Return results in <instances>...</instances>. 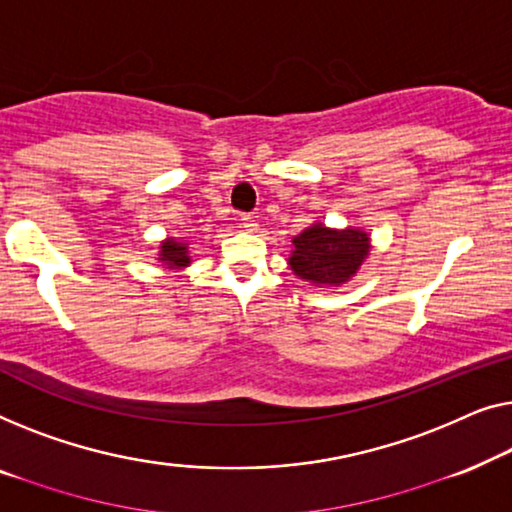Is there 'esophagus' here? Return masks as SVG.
Segmentation results:
<instances>
[{
	"instance_id": "34e87169",
	"label": "esophagus",
	"mask_w": 512,
	"mask_h": 512,
	"mask_svg": "<svg viewBox=\"0 0 512 512\" xmlns=\"http://www.w3.org/2000/svg\"><path fill=\"white\" fill-rule=\"evenodd\" d=\"M241 227L248 229V232H255V229H257V220H255L250 213H243V215H241Z\"/></svg>"
}]
</instances>
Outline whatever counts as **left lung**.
<instances>
[{
	"instance_id": "1",
	"label": "left lung",
	"mask_w": 512,
	"mask_h": 512,
	"mask_svg": "<svg viewBox=\"0 0 512 512\" xmlns=\"http://www.w3.org/2000/svg\"><path fill=\"white\" fill-rule=\"evenodd\" d=\"M292 271L315 285H341L355 276L369 255V236L359 229H327L313 225L294 236Z\"/></svg>"
}]
</instances>
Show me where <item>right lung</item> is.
Segmentation results:
<instances>
[{
	"mask_svg": "<svg viewBox=\"0 0 512 512\" xmlns=\"http://www.w3.org/2000/svg\"><path fill=\"white\" fill-rule=\"evenodd\" d=\"M160 259H164V262L169 264V269H171V266H187V264H190V257H187V246H185V243L174 241V239L162 243V257Z\"/></svg>",
	"mask_w": 512,
	"mask_h": 512,
	"instance_id": "1",
	"label": "right lung"
}]
</instances>
